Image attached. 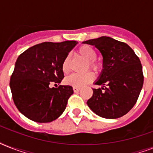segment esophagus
<instances>
[{
	"label": "esophagus",
	"instance_id": "esophagus-1",
	"mask_svg": "<svg viewBox=\"0 0 153 153\" xmlns=\"http://www.w3.org/2000/svg\"><path fill=\"white\" fill-rule=\"evenodd\" d=\"M73 90H74V92H79V91H80V88H79V87H76V86H74V87H73Z\"/></svg>",
	"mask_w": 153,
	"mask_h": 153
}]
</instances>
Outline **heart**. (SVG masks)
Instances as JSON below:
<instances>
[{
    "label": "heart",
    "instance_id": "1",
    "mask_svg": "<svg viewBox=\"0 0 153 153\" xmlns=\"http://www.w3.org/2000/svg\"><path fill=\"white\" fill-rule=\"evenodd\" d=\"M79 53L86 60L89 61V67L94 71H98L100 69V63L94 61L97 54L93 48L89 45H83L79 48ZM62 71L67 74L70 71V56L65 58L62 65ZM94 79V75L91 71H87L84 74H72L68 76L66 82L68 85L76 87H82L86 84L90 83Z\"/></svg>",
    "mask_w": 153,
    "mask_h": 153
}]
</instances>
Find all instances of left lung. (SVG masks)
<instances>
[{"label":"left lung","mask_w":153,"mask_h":153,"mask_svg":"<svg viewBox=\"0 0 153 153\" xmlns=\"http://www.w3.org/2000/svg\"><path fill=\"white\" fill-rule=\"evenodd\" d=\"M82 44L95 46L103 58L102 69L93 95L88 101L90 109L98 116L115 119L126 114L136 104L144 82L139 58L128 44L111 37L102 36Z\"/></svg>","instance_id":"1"}]
</instances>
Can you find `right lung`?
Wrapping results in <instances>:
<instances>
[{"label":"right lung","instance_id":"obj_1","mask_svg":"<svg viewBox=\"0 0 153 153\" xmlns=\"http://www.w3.org/2000/svg\"><path fill=\"white\" fill-rule=\"evenodd\" d=\"M78 44L44 42L31 47L19 55L10 79L13 102L18 110L36 122L47 123L57 119L74 93L71 86L51 88L53 82L64 78L62 62Z\"/></svg>","mask_w":153,"mask_h":153}]
</instances>
